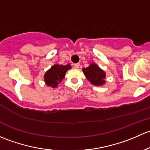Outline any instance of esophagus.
Returning a JSON list of instances; mask_svg holds the SVG:
<instances>
[{
    "label": "esophagus",
    "instance_id": "34e87169",
    "mask_svg": "<svg viewBox=\"0 0 150 150\" xmlns=\"http://www.w3.org/2000/svg\"><path fill=\"white\" fill-rule=\"evenodd\" d=\"M79 64H74V67L75 68V69H79Z\"/></svg>",
    "mask_w": 150,
    "mask_h": 150
}]
</instances>
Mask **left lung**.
Wrapping results in <instances>:
<instances>
[{
	"mask_svg": "<svg viewBox=\"0 0 150 150\" xmlns=\"http://www.w3.org/2000/svg\"><path fill=\"white\" fill-rule=\"evenodd\" d=\"M86 78L91 84L95 86H102L105 82V73L95 64H91L87 68L82 69Z\"/></svg>",
	"mask_w": 150,
	"mask_h": 150,
	"instance_id": "8db88e82",
	"label": "left lung"
}]
</instances>
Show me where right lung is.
I'll return each mask as SVG.
<instances>
[{"label": "right lung", "mask_w": 150, "mask_h": 150, "mask_svg": "<svg viewBox=\"0 0 150 150\" xmlns=\"http://www.w3.org/2000/svg\"><path fill=\"white\" fill-rule=\"evenodd\" d=\"M71 69V65H59L55 64L52 66L44 76V80L46 85L52 88L57 87L58 84L64 79L66 71Z\"/></svg>", "instance_id": "right-lung-1"}]
</instances>
